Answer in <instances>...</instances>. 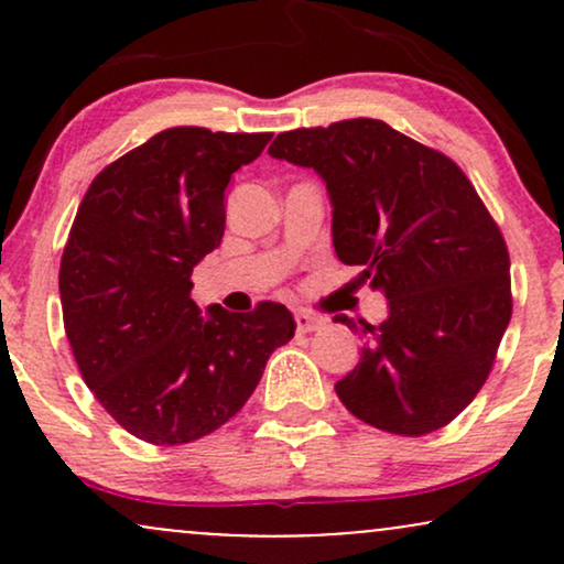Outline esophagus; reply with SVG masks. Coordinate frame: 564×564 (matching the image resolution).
I'll return each instance as SVG.
<instances>
[{
  "label": "esophagus",
  "instance_id": "obj_1",
  "mask_svg": "<svg viewBox=\"0 0 564 564\" xmlns=\"http://www.w3.org/2000/svg\"><path fill=\"white\" fill-rule=\"evenodd\" d=\"M294 321H296V332L300 334L318 332V328L323 326V318H315V315H310V313H296Z\"/></svg>",
  "mask_w": 564,
  "mask_h": 564
}]
</instances>
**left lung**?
<instances>
[{
  "mask_svg": "<svg viewBox=\"0 0 564 564\" xmlns=\"http://www.w3.org/2000/svg\"><path fill=\"white\" fill-rule=\"evenodd\" d=\"M270 156L315 170L334 249L390 302L336 394L360 422L419 437L451 424L494 368L511 318L509 251L469 177L379 119L281 132Z\"/></svg>",
  "mask_w": 564,
  "mask_h": 564,
  "instance_id": "left-lung-1",
  "label": "left lung"
}]
</instances>
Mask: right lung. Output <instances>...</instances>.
<instances>
[{
  "label": "right lung",
  "instance_id": "1",
  "mask_svg": "<svg viewBox=\"0 0 564 564\" xmlns=\"http://www.w3.org/2000/svg\"><path fill=\"white\" fill-rule=\"evenodd\" d=\"M270 138L164 129L97 174L70 225L61 304L76 366L97 403L145 443L219 430L294 336L278 302L200 315L191 300L193 268L223 241L225 187Z\"/></svg>",
  "mask_w": 564,
  "mask_h": 564
}]
</instances>
